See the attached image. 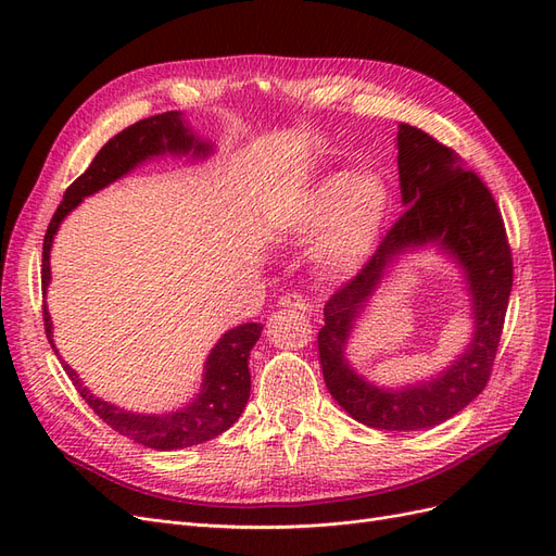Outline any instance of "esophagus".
<instances>
[{
    "mask_svg": "<svg viewBox=\"0 0 556 556\" xmlns=\"http://www.w3.org/2000/svg\"><path fill=\"white\" fill-rule=\"evenodd\" d=\"M278 304L282 306V308H294V311H308V301L301 296V294H296V292H288V294H282L280 296V301Z\"/></svg>",
    "mask_w": 556,
    "mask_h": 556,
    "instance_id": "obj_1",
    "label": "esophagus"
}]
</instances>
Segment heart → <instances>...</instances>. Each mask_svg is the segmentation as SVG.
I'll return each mask as SVG.
<instances>
[{"label": "heart", "mask_w": 556, "mask_h": 556, "mask_svg": "<svg viewBox=\"0 0 556 556\" xmlns=\"http://www.w3.org/2000/svg\"><path fill=\"white\" fill-rule=\"evenodd\" d=\"M392 190L378 172H329L301 192L290 211L294 239H313L311 255L331 276H352L374 257Z\"/></svg>", "instance_id": "b5f03b06"}]
</instances>
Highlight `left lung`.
<instances>
[{"label": "left lung", "mask_w": 556, "mask_h": 556, "mask_svg": "<svg viewBox=\"0 0 556 556\" xmlns=\"http://www.w3.org/2000/svg\"><path fill=\"white\" fill-rule=\"evenodd\" d=\"M396 148L406 211L362 271L327 301L317 350L327 390L350 417L374 429L419 431L464 410L490 380L513 290V255L492 192L473 172L464 169L452 148L403 123ZM425 244L447 251L463 266L475 311V339L435 379L399 391L378 388L349 366L344 345L367 299L395 260Z\"/></svg>", "instance_id": "obj_1"}]
</instances>
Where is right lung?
Instances as JSON below:
<instances>
[{"label":"right lung","mask_w":556,"mask_h":556,"mask_svg":"<svg viewBox=\"0 0 556 556\" xmlns=\"http://www.w3.org/2000/svg\"><path fill=\"white\" fill-rule=\"evenodd\" d=\"M213 146L201 141L190 125L182 121L178 111H169L162 115L146 117L123 129L99 150L92 164L80 174L64 192V199L50 220L43 237V266H41V288L43 294L50 285V248L62 225L83 199L99 192L113 180L123 178L139 164L162 155H192L194 160L208 157ZM43 327L50 341V348L60 352L53 343V323H50L48 308L43 306ZM262 336V325L248 323L233 327L223 333V339L215 343L211 355L204 364V382H201L199 394L182 406L180 410L164 415H141L117 408L109 401L90 394L88 387H83L78 374L70 364L62 362L66 376L72 378L78 394L86 399L88 406L99 415V419L115 429L117 433L127 435L134 443H141L153 450H182L190 445H199L215 439L227 431L241 417L248 396H250V350Z\"/></svg>","instance_id":"add662e5"}]
</instances>
